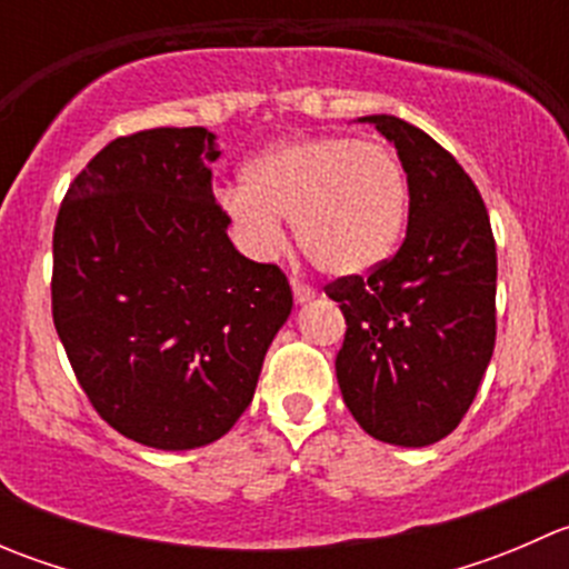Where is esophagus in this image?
<instances>
[{"label": "esophagus", "mask_w": 569, "mask_h": 569, "mask_svg": "<svg viewBox=\"0 0 569 569\" xmlns=\"http://www.w3.org/2000/svg\"><path fill=\"white\" fill-rule=\"evenodd\" d=\"M291 291H295V300L300 302H311L313 297H317V289H311V286H306V283H300V280H291Z\"/></svg>", "instance_id": "34e87169"}]
</instances>
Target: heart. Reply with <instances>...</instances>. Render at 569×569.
Listing matches in <instances>:
<instances>
[{
  "label": "heart",
  "mask_w": 569,
  "mask_h": 569,
  "mask_svg": "<svg viewBox=\"0 0 569 569\" xmlns=\"http://www.w3.org/2000/svg\"><path fill=\"white\" fill-rule=\"evenodd\" d=\"M407 173L386 142L297 137L258 153L222 211L252 258L286 242L283 217L308 261L336 278L366 274L391 256L407 220Z\"/></svg>",
  "instance_id": "1"
}]
</instances>
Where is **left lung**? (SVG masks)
I'll return each mask as SVG.
<instances>
[{"label": "left lung", "instance_id": "obj_1", "mask_svg": "<svg viewBox=\"0 0 569 569\" xmlns=\"http://www.w3.org/2000/svg\"><path fill=\"white\" fill-rule=\"evenodd\" d=\"M360 120L396 146L410 214L393 258L327 286L347 319L336 377L371 438L421 449L455 432L492 358L496 239L479 189L427 131L393 114Z\"/></svg>", "mask_w": 569, "mask_h": 569}]
</instances>
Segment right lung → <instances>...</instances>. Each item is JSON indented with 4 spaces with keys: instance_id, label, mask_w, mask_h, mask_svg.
Listing matches in <instances>:
<instances>
[{
    "instance_id": "1",
    "label": "right lung",
    "mask_w": 569,
    "mask_h": 569,
    "mask_svg": "<svg viewBox=\"0 0 569 569\" xmlns=\"http://www.w3.org/2000/svg\"><path fill=\"white\" fill-rule=\"evenodd\" d=\"M214 140L203 126L118 137L54 226L51 317L73 375L109 427L162 451L239 421L295 306L286 274L228 239Z\"/></svg>"
}]
</instances>
